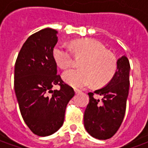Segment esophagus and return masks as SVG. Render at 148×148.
<instances>
[{
  "label": "esophagus",
  "mask_w": 148,
  "mask_h": 148,
  "mask_svg": "<svg viewBox=\"0 0 148 148\" xmlns=\"http://www.w3.org/2000/svg\"><path fill=\"white\" fill-rule=\"evenodd\" d=\"M74 92H75V93H76V94H77V93H81L80 90H74Z\"/></svg>",
  "instance_id": "34e87169"
}]
</instances>
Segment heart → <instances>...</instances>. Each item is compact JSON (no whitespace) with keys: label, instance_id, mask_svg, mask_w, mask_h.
<instances>
[{"label":"heart","instance_id":"b5f03b06","mask_svg":"<svg viewBox=\"0 0 148 148\" xmlns=\"http://www.w3.org/2000/svg\"><path fill=\"white\" fill-rule=\"evenodd\" d=\"M72 47L76 55L85 58L80 70H69L62 74L66 83L75 89H83L93 83L102 86L111 80L116 70V62L113 55L106 51L105 46L94 39H84L72 42ZM53 58L62 69L70 67L73 63L71 51L64 44L54 47Z\"/></svg>","mask_w":148,"mask_h":148}]
</instances>
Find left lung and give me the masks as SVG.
Instances as JSON below:
<instances>
[{
    "mask_svg": "<svg viewBox=\"0 0 148 148\" xmlns=\"http://www.w3.org/2000/svg\"><path fill=\"white\" fill-rule=\"evenodd\" d=\"M116 71L108 84L89 93L90 102L84 112V126L91 136L108 140L114 135L124 119L129 90L130 64L125 55L118 58ZM94 94L102 97L101 100Z\"/></svg>",
    "mask_w": 148,
    "mask_h": 148,
    "instance_id": "left-lung-1",
    "label": "left lung"
}]
</instances>
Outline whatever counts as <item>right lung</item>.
<instances>
[{
    "label": "right lung",
    "mask_w": 148,
    "mask_h": 148,
    "mask_svg": "<svg viewBox=\"0 0 148 148\" xmlns=\"http://www.w3.org/2000/svg\"><path fill=\"white\" fill-rule=\"evenodd\" d=\"M57 34V31L47 27L32 35L15 64L14 90L21 116L39 136L52 135L62 127L66 106L74 96L73 88L57 74L53 58ZM55 84L60 86V90H52Z\"/></svg>",
    "instance_id": "obj_1"
}]
</instances>
